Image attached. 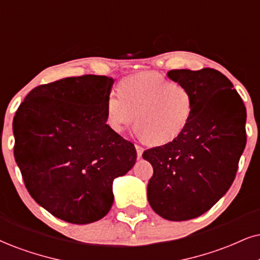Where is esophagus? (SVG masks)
<instances>
[{
    "mask_svg": "<svg viewBox=\"0 0 260 260\" xmlns=\"http://www.w3.org/2000/svg\"><path fill=\"white\" fill-rule=\"evenodd\" d=\"M135 147H136V152H137V158H141V156H142V153H143V150H145V148H143V147L139 146V145H136Z\"/></svg>",
    "mask_w": 260,
    "mask_h": 260,
    "instance_id": "34e87169",
    "label": "esophagus"
}]
</instances>
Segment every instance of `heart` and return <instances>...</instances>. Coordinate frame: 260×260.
I'll list each match as a JSON object with an SVG mask.
<instances>
[{
    "mask_svg": "<svg viewBox=\"0 0 260 260\" xmlns=\"http://www.w3.org/2000/svg\"><path fill=\"white\" fill-rule=\"evenodd\" d=\"M194 101L184 85L172 83L154 72L125 78L119 94L106 100V119L115 133H121L136 115L139 133L148 143L164 145L181 135L190 120Z\"/></svg>",
    "mask_w": 260,
    "mask_h": 260,
    "instance_id": "obj_1",
    "label": "heart"
}]
</instances>
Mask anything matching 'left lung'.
Segmentation results:
<instances>
[{
    "instance_id": "obj_1",
    "label": "left lung",
    "mask_w": 260,
    "mask_h": 260,
    "mask_svg": "<svg viewBox=\"0 0 260 260\" xmlns=\"http://www.w3.org/2000/svg\"><path fill=\"white\" fill-rule=\"evenodd\" d=\"M168 77L190 91L194 110L181 135L143 152L152 164L150 207L168 220L207 212L235 179L246 146V107L233 83L214 69L171 70Z\"/></svg>"
}]
</instances>
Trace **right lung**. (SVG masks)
Instances as JSON below:
<instances>
[{"instance_id":"right-lung-1","label":"right lung","mask_w":260,"mask_h":260,"mask_svg":"<svg viewBox=\"0 0 260 260\" xmlns=\"http://www.w3.org/2000/svg\"><path fill=\"white\" fill-rule=\"evenodd\" d=\"M113 78L84 75L36 86L13 119L14 158L27 191L56 218L88 224L113 204V179L135 164V146L106 124Z\"/></svg>"}]
</instances>
